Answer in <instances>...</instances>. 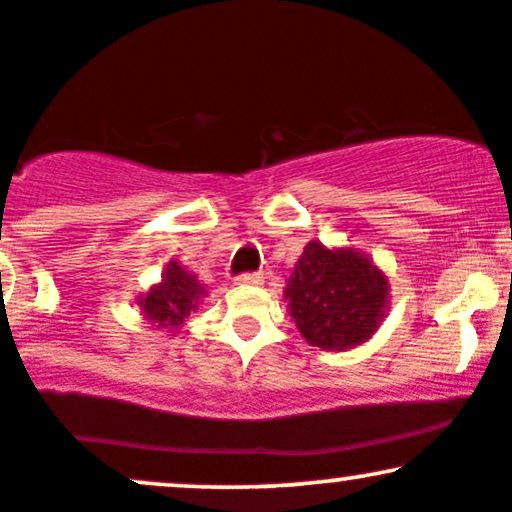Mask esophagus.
Masks as SVG:
<instances>
[{
    "label": "esophagus",
    "instance_id": "obj_1",
    "mask_svg": "<svg viewBox=\"0 0 512 512\" xmlns=\"http://www.w3.org/2000/svg\"><path fill=\"white\" fill-rule=\"evenodd\" d=\"M262 279L264 276L260 272H245V274H238L233 281H236L238 286H250V283H262Z\"/></svg>",
    "mask_w": 512,
    "mask_h": 512
}]
</instances>
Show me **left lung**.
Wrapping results in <instances>:
<instances>
[{"label": "left lung", "mask_w": 512, "mask_h": 512, "mask_svg": "<svg viewBox=\"0 0 512 512\" xmlns=\"http://www.w3.org/2000/svg\"><path fill=\"white\" fill-rule=\"evenodd\" d=\"M286 300L307 343L346 350L377 331L389 281L362 252L329 250L312 240L288 279Z\"/></svg>", "instance_id": "8db88e82"}]
</instances>
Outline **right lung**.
I'll list each match as a JSON object with an SVG mask.
<instances>
[{
  "mask_svg": "<svg viewBox=\"0 0 512 512\" xmlns=\"http://www.w3.org/2000/svg\"><path fill=\"white\" fill-rule=\"evenodd\" d=\"M202 293L205 288L197 283L195 276L178 267V262H171L166 267L162 283L138 303L143 307L145 317L155 322L159 329H178L186 322V317H190V310H195Z\"/></svg>",
  "mask_w": 512,
  "mask_h": 512,
  "instance_id": "right-lung-1",
  "label": "right lung"
}]
</instances>
